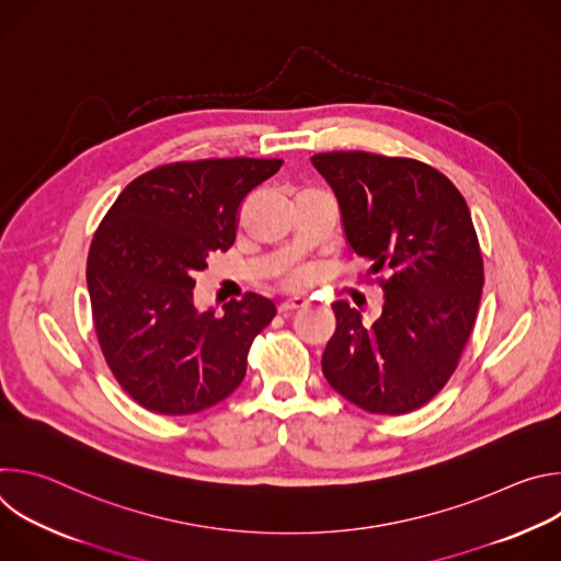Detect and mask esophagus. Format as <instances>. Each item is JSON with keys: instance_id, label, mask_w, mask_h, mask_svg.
Returning a JSON list of instances; mask_svg holds the SVG:
<instances>
[{"instance_id": "1", "label": "esophagus", "mask_w": 561, "mask_h": 561, "mask_svg": "<svg viewBox=\"0 0 561 561\" xmlns=\"http://www.w3.org/2000/svg\"><path fill=\"white\" fill-rule=\"evenodd\" d=\"M306 306H308V301L304 297H290V299L279 304V312L286 314V312H293V310H299V308H306Z\"/></svg>"}]
</instances>
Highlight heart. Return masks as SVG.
Masks as SVG:
<instances>
[{"instance_id": "1", "label": "heart", "mask_w": 561, "mask_h": 561, "mask_svg": "<svg viewBox=\"0 0 561 561\" xmlns=\"http://www.w3.org/2000/svg\"><path fill=\"white\" fill-rule=\"evenodd\" d=\"M293 282H295V284H299V282H301V275H293Z\"/></svg>"}]
</instances>
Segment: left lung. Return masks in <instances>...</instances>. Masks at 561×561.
I'll return each instance as SVG.
<instances>
[{
	"instance_id": "left-lung-1",
	"label": "left lung",
	"mask_w": 561,
	"mask_h": 561,
	"mask_svg": "<svg viewBox=\"0 0 561 561\" xmlns=\"http://www.w3.org/2000/svg\"><path fill=\"white\" fill-rule=\"evenodd\" d=\"M310 162L337 197L351 251L370 262L368 273H388L373 327L348 301H333L324 377L368 413H411L455 373L482 299L484 262L466 199L417 159L342 150Z\"/></svg>"
}]
</instances>
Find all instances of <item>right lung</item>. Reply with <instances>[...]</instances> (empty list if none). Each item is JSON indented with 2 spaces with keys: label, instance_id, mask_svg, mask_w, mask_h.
<instances>
[{
  "label": "right lung",
  "instance_id": "1",
  "mask_svg": "<svg viewBox=\"0 0 561 561\" xmlns=\"http://www.w3.org/2000/svg\"><path fill=\"white\" fill-rule=\"evenodd\" d=\"M282 159H199L133 180L89 251L95 333L119 386L159 415H191L226 399L247 375L251 344L277 308L249 293L224 312L195 306V275L234 242L244 197Z\"/></svg>",
  "mask_w": 561,
  "mask_h": 561
}]
</instances>
